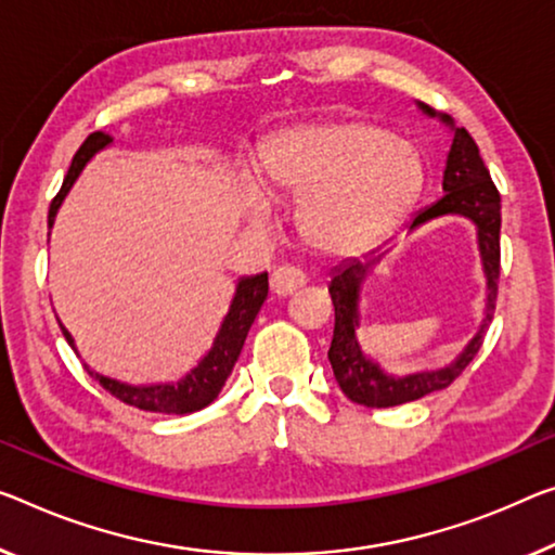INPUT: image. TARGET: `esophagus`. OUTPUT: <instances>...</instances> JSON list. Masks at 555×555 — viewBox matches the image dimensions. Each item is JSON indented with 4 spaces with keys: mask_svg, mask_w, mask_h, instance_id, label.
<instances>
[{
    "mask_svg": "<svg viewBox=\"0 0 555 555\" xmlns=\"http://www.w3.org/2000/svg\"><path fill=\"white\" fill-rule=\"evenodd\" d=\"M305 283H307V280H305L302 272L295 270V268H287V266L278 268L270 275V289L278 297H287V295L297 293V289H300Z\"/></svg>",
    "mask_w": 555,
    "mask_h": 555,
    "instance_id": "esophagus-1",
    "label": "esophagus"
}]
</instances>
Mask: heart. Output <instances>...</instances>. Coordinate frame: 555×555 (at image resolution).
Masks as SVG:
<instances>
[{
  "label": "heart",
  "mask_w": 555,
  "mask_h": 555,
  "mask_svg": "<svg viewBox=\"0 0 555 555\" xmlns=\"http://www.w3.org/2000/svg\"><path fill=\"white\" fill-rule=\"evenodd\" d=\"M262 183L275 198L300 201L297 228L310 248L360 255L409 216L424 189V158L412 141L362 118L293 126L262 151ZM248 220L268 228L270 203L248 189Z\"/></svg>",
  "instance_id": "1"
}]
</instances>
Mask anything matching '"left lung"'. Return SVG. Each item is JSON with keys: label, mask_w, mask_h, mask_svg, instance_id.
Instances as JSON below:
<instances>
[{"label": "left lung", "mask_w": 555, "mask_h": 555, "mask_svg": "<svg viewBox=\"0 0 555 555\" xmlns=\"http://www.w3.org/2000/svg\"><path fill=\"white\" fill-rule=\"evenodd\" d=\"M416 108L424 116L439 121L451 133V146L447 153L444 176H441V191L444 195L431 206L422 208L409 223V230H416L424 223L437 218L456 216L468 220L476 228V248H479L481 272L486 283L481 325L476 335L468 339L462 352L444 366L437 370H422L409 374H391L374 357H370L360 345L362 327V287L372 268L377 266L382 253L379 248L366 253L364 258H347L332 268L327 289L335 305V335L330 345V364L335 372L339 389L354 404L382 409L397 406L404 402L422 399L429 391L444 389L462 374L468 362L474 360L481 349L483 335L496 310V289H499V235H501V198L496 185H493L489 168L483 166L479 146H476L466 129H459L454 118L447 114H437L426 104L416 101Z\"/></svg>", "instance_id": "left-lung-1"}]
</instances>
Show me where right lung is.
Instances as JSON below:
<instances>
[{
	"mask_svg": "<svg viewBox=\"0 0 555 555\" xmlns=\"http://www.w3.org/2000/svg\"><path fill=\"white\" fill-rule=\"evenodd\" d=\"M106 146H111V139L106 133L96 131L81 143L79 151H76V156L69 166V173H66L62 183V191H59L56 198L51 201L49 235H51V228L56 223L59 208L64 206L66 195L72 193L74 183L79 181V176L83 173V168H87L89 160ZM266 300H268V272L237 278L233 297H230V305H228V312L223 314V320H220V327L216 332V337H212L210 349L201 357L198 364L191 366V370L183 374L181 379L151 382V385H129V382L99 374L96 370H91L89 364L83 366H87L91 377L99 379V385L108 389L111 395L118 397L126 404L143 409V412H158V414L198 412V409L208 406L212 399L220 395L225 379L230 377V372H233L237 357H241V349L245 345V337H248V330L255 322V318H258L260 307ZM59 327H62L66 343L72 345L76 354H79L72 332L62 325V320H59Z\"/></svg>",
	"mask_w": 555,
	"mask_h": 555,
	"instance_id": "obj_1",
	"label": "right lung"
}]
</instances>
